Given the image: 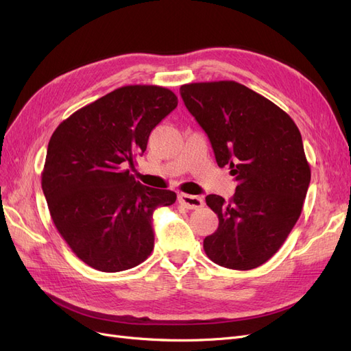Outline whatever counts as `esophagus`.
Returning a JSON list of instances; mask_svg holds the SVG:
<instances>
[{
  "label": "esophagus",
  "instance_id": "1",
  "mask_svg": "<svg viewBox=\"0 0 351 351\" xmlns=\"http://www.w3.org/2000/svg\"><path fill=\"white\" fill-rule=\"evenodd\" d=\"M178 202L187 209H199L204 206V199L200 196H192V195H186V193H180L178 195Z\"/></svg>",
  "mask_w": 351,
  "mask_h": 351
}]
</instances>
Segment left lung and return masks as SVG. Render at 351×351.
<instances>
[{
	"mask_svg": "<svg viewBox=\"0 0 351 351\" xmlns=\"http://www.w3.org/2000/svg\"><path fill=\"white\" fill-rule=\"evenodd\" d=\"M186 108L208 134L218 167L236 176V193L206 196L219 224L205 237L208 258L249 271L280 250L299 219L311 183L302 134L291 117L232 80L180 88Z\"/></svg>",
	"mask_w": 351,
	"mask_h": 351,
	"instance_id": "8db88e82",
	"label": "left lung"
}]
</instances>
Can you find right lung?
Returning <instances> with one entry per match:
<instances>
[{"label": "right lung", "instance_id": "right-lung-1", "mask_svg": "<svg viewBox=\"0 0 351 351\" xmlns=\"http://www.w3.org/2000/svg\"><path fill=\"white\" fill-rule=\"evenodd\" d=\"M177 104L167 88L129 84L73 112L52 133L42 190L60 236L90 268L120 272L151 254L154 210L177 195L141 184L127 167Z\"/></svg>", "mask_w": 351, "mask_h": 351}]
</instances>
